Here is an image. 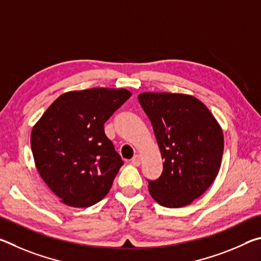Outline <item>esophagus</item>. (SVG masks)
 <instances>
[{"mask_svg": "<svg viewBox=\"0 0 261 261\" xmlns=\"http://www.w3.org/2000/svg\"><path fill=\"white\" fill-rule=\"evenodd\" d=\"M131 162H132V165H134V166L138 167L140 165V156L139 155H135L134 158H132Z\"/></svg>", "mask_w": 261, "mask_h": 261, "instance_id": "1", "label": "esophagus"}]
</instances>
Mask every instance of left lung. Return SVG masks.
Segmentation results:
<instances>
[{
  "instance_id": "left-lung-1",
  "label": "left lung",
  "mask_w": 261,
  "mask_h": 261,
  "mask_svg": "<svg viewBox=\"0 0 261 261\" xmlns=\"http://www.w3.org/2000/svg\"><path fill=\"white\" fill-rule=\"evenodd\" d=\"M138 100L165 160L160 177L147 179L149 193L168 208L190 205L218 176L223 154L222 130L194 96L146 92Z\"/></svg>"
}]
</instances>
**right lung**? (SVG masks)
I'll return each mask as SVG.
<instances>
[{"label": "right lung", "instance_id": "add662e5", "mask_svg": "<svg viewBox=\"0 0 261 261\" xmlns=\"http://www.w3.org/2000/svg\"><path fill=\"white\" fill-rule=\"evenodd\" d=\"M131 96L124 88H88L59 96L31 134L39 174L62 202L90 207L109 192L123 160L105 123Z\"/></svg>", "mask_w": 261, "mask_h": 261}]
</instances>
